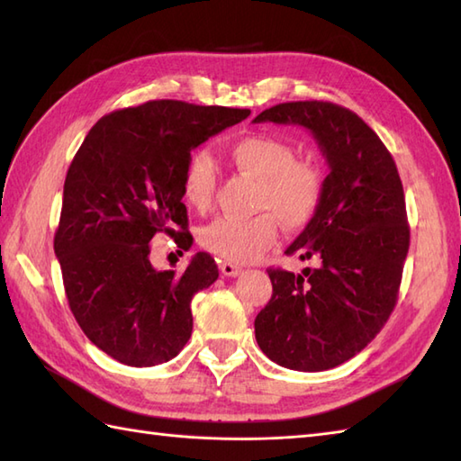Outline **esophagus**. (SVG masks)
<instances>
[{"instance_id":"34e87169","label":"esophagus","mask_w":461,"mask_h":461,"mask_svg":"<svg viewBox=\"0 0 461 461\" xmlns=\"http://www.w3.org/2000/svg\"><path fill=\"white\" fill-rule=\"evenodd\" d=\"M220 271H221V276H225V277H238L243 269L240 266H236V263L223 261L220 266Z\"/></svg>"}]
</instances>
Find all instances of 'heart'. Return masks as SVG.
I'll list each match as a JSON object with an SVG mask.
<instances>
[{
  "instance_id": "1",
  "label": "heart",
  "mask_w": 461,
  "mask_h": 461,
  "mask_svg": "<svg viewBox=\"0 0 461 461\" xmlns=\"http://www.w3.org/2000/svg\"><path fill=\"white\" fill-rule=\"evenodd\" d=\"M228 158L240 172L258 180L253 205L261 210L249 218H215L198 231V241L215 258L249 263L277 243L279 222L289 230L307 225L317 213L325 174L311 158H295V149L273 134L253 132L228 146ZM215 190L213 162L205 152H194L182 174L180 194L194 212L212 205Z\"/></svg>"
}]
</instances>
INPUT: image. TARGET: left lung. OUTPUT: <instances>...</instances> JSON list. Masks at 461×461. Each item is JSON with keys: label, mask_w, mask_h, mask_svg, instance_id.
<instances>
[{"label": "left lung", "mask_w": 461, "mask_h": 461, "mask_svg": "<svg viewBox=\"0 0 461 461\" xmlns=\"http://www.w3.org/2000/svg\"><path fill=\"white\" fill-rule=\"evenodd\" d=\"M253 122L305 126L329 164L319 210L285 251L319 267L267 269L273 295L256 317L258 345L291 370L335 368L394 311L410 248L402 182L378 134L345 106L281 103Z\"/></svg>", "instance_id": "left-lung-1"}]
</instances>
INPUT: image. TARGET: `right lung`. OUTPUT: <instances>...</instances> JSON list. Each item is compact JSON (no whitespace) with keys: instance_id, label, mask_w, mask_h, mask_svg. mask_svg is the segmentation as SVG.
<instances>
[{"instance_id":"1","label":"right lung","mask_w":461,"mask_h":461,"mask_svg":"<svg viewBox=\"0 0 461 461\" xmlns=\"http://www.w3.org/2000/svg\"><path fill=\"white\" fill-rule=\"evenodd\" d=\"M249 109L150 101L103 116L68 166L55 256L68 307L93 345L129 366L174 358L192 335L190 303L218 279L210 253L184 271L150 263L156 233L190 246L180 182L190 152Z\"/></svg>"}]
</instances>
